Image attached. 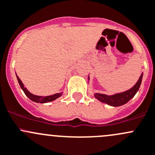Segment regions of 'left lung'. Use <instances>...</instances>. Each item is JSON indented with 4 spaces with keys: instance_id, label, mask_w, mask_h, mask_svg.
<instances>
[{
    "instance_id": "8db88e82",
    "label": "left lung",
    "mask_w": 155,
    "mask_h": 155,
    "mask_svg": "<svg viewBox=\"0 0 155 155\" xmlns=\"http://www.w3.org/2000/svg\"><path fill=\"white\" fill-rule=\"evenodd\" d=\"M143 75V73H142L140 78H139V80L136 83V84L132 88L128 89V90H126L125 92H119V93H116L112 95H105V94L95 92L94 94L95 98H97L98 101L102 102V103H105L112 107H119L121 106V105L125 104L127 102L130 101L136 95L137 92H138L140 85H141ZM89 80V77L88 76V81Z\"/></svg>"
}]
</instances>
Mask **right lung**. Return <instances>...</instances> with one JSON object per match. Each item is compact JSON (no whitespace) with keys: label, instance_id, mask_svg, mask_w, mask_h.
<instances>
[{"label":"right lung","instance_id":"right-lung-1","mask_svg":"<svg viewBox=\"0 0 155 155\" xmlns=\"http://www.w3.org/2000/svg\"><path fill=\"white\" fill-rule=\"evenodd\" d=\"M16 77H17V79H18L19 85H20L21 88L22 90L24 91V92H25V95H26L27 96H28V98L31 100V101L36 102V103H41V104L48 103V102L54 101V100H56L57 98H58L59 97H60L62 95H63V92L56 93V94H54V95H48V96H39V95H33V94L30 93L29 91L27 89L26 87H25L23 83H22V81H21L20 78L17 76V74H16Z\"/></svg>","mask_w":155,"mask_h":155}]
</instances>
